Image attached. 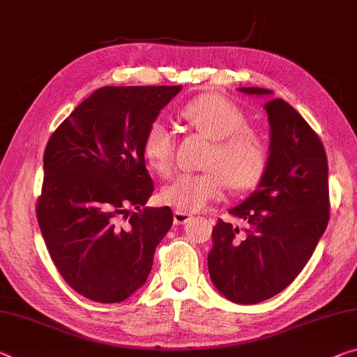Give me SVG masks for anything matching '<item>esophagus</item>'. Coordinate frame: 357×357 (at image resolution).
Returning <instances> with one entry per match:
<instances>
[{
  "label": "esophagus",
  "instance_id": "esophagus-1",
  "mask_svg": "<svg viewBox=\"0 0 357 357\" xmlns=\"http://www.w3.org/2000/svg\"><path fill=\"white\" fill-rule=\"evenodd\" d=\"M192 219V214L189 213H184V211H179V209H176V211L173 213V220L174 224H188L189 220Z\"/></svg>",
  "mask_w": 357,
  "mask_h": 357
}]
</instances>
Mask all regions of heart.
<instances>
[{
    "label": "heart",
    "instance_id": "1",
    "mask_svg": "<svg viewBox=\"0 0 357 357\" xmlns=\"http://www.w3.org/2000/svg\"><path fill=\"white\" fill-rule=\"evenodd\" d=\"M181 116L197 132L213 139L203 173L178 174L162 190V200L179 211L195 213L222 194L250 190L260 183L268 167V148L238 105L218 93L189 101ZM143 154L154 172L168 174L174 162L169 130L160 122L151 123L143 138Z\"/></svg>",
    "mask_w": 357,
    "mask_h": 357
}]
</instances>
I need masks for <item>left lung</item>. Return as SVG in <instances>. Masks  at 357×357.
I'll list each match as a JSON object with an SVG mask.
<instances>
[{
	"instance_id": "left-lung-1",
	"label": "left lung",
	"mask_w": 357,
	"mask_h": 357,
	"mask_svg": "<svg viewBox=\"0 0 357 357\" xmlns=\"http://www.w3.org/2000/svg\"><path fill=\"white\" fill-rule=\"evenodd\" d=\"M238 90L268 97V167L229 211L243 227L222 219L214 225L208 270L225 298L254 305L286 289L314 252L329 222V167L319 137L289 103L267 89Z\"/></svg>"
}]
</instances>
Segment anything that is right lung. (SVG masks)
Returning a JSON list of instances; mask_svg holds the SVG:
<instances>
[{
	"instance_id": "add662e5",
	"label": "right lung",
	"mask_w": 357,
	"mask_h": 357,
	"mask_svg": "<svg viewBox=\"0 0 357 357\" xmlns=\"http://www.w3.org/2000/svg\"><path fill=\"white\" fill-rule=\"evenodd\" d=\"M181 89L101 87L47 141L38 224L59 273L89 301L119 303L139 289L172 227L168 206L144 208L154 183L143 138Z\"/></svg>"
}]
</instances>
